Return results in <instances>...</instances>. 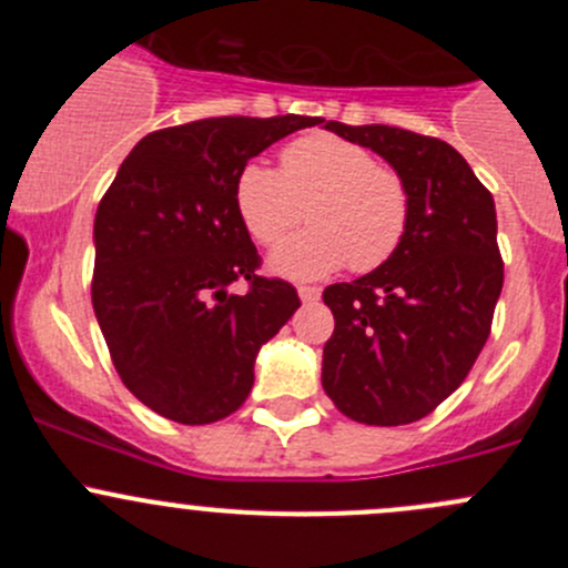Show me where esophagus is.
<instances>
[{
    "label": "esophagus",
    "mask_w": 568,
    "mask_h": 568,
    "mask_svg": "<svg viewBox=\"0 0 568 568\" xmlns=\"http://www.w3.org/2000/svg\"><path fill=\"white\" fill-rule=\"evenodd\" d=\"M300 300L305 305H313V302L321 300V288H316V285H300Z\"/></svg>",
    "instance_id": "obj_1"
}]
</instances>
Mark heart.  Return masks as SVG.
I'll list each match as a JSON object with an SVG mask.
<instances>
[{
  "label": "heart",
  "instance_id": "heart-1",
  "mask_svg": "<svg viewBox=\"0 0 568 568\" xmlns=\"http://www.w3.org/2000/svg\"><path fill=\"white\" fill-rule=\"evenodd\" d=\"M239 220L257 244L283 242L307 203L311 227L280 244L272 272L313 280L352 263L371 272L390 261L409 225V192L374 153L332 134H307L283 148L280 170L250 162L233 186Z\"/></svg>",
  "mask_w": 568,
  "mask_h": 568
}]
</instances>
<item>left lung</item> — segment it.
<instances>
[{"label": "left lung", "instance_id": "left-lung-1", "mask_svg": "<svg viewBox=\"0 0 568 568\" xmlns=\"http://www.w3.org/2000/svg\"><path fill=\"white\" fill-rule=\"evenodd\" d=\"M321 129L379 153L409 192L390 261L324 291L335 332L321 385L365 426L415 423L462 385L489 337L503 291L495 200L448 142L376 123Z\"/></svg>", "mask_w": 568, "mask_h": 568}]
</instances>
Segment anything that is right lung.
<instances>
[{"label":"right lung","mask_w":568,"mask_h":568,"mask_svg":"<svg viewBox=\"0 0 568 568\" xmlns=\"http://www.w3.org/2000/svg\"><path fill=\"white\" fill-rule=\"evenodd\" d=\"M318 118H205L142 136L95 211L93 311L120 379L183 426L244 404L255 357L300 307L233 203L252 156ZM247 278V295L230 283Z\"/></svg>","instance_id":"1"}]
</instances>
